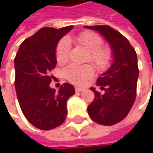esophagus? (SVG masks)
<instances>
[{
    "mask_svg": "<svg viewBox=\"0 0 153 153\" xmlns=\"http://www.w3.org/2000/svg\"><path fill=\"white\" fill-rule=\"evenodd\" d=\"M86 88H83V87H75V90L76 92H81V91H84Z\"/></svg>",
    "mask_w": 153,
    "mask_h": 153,
    "instance_id": "34e87169",
    "label": "esophagus"
}]
</instances>
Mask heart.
<instances>
[{"label":"heart","mask_w":153,"mask_h":153,"mask_svg":"<svg viewBox=\"0 0 153 153\" xmlns=\"http://www.w3.org/2000/svg\"><path fill=\"white\" fill-rule=\"evenodd\" d=\"M76 40L90 52V60L98 68H105L109 65L111 58V53L108 48H101L103 45V40L98 34L86 31L78 34ZM69 49L70 42L67 39L65 38L59 42L56 50V61L59 64L67 61ZM64 74L69 81L74 84H81L93 75L94 68L90 65L72 64L65 69Z\"/></svg>","instance_id":"1"}]
</instances>
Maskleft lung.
I'll list each match as a JSON object with an SVG mask.
<instances>
[{
    "label": "left lung",
    "instance_id": "obj_1",
    "mask_svg": "<svg viewBox=\"0 0 153 153\" xmlns=\"http://www.w3.org/2000/svg\"><path fill=\"white\" fill-rule=\"evenodd\" d=\"M98 32L109 43L112 53V63L106 72L97 80L104 93L95 88L94 101L88 106V113L95 122L111 126L126 118L132 108L139 75L137 56L127 38L108 25L85 26Z\"/></svg>",
    "mask_w": 153,
    "mask_h": 153
}]
</instances>
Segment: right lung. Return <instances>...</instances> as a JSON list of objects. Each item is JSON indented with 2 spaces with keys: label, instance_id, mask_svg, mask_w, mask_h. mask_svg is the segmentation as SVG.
Returning a JSON list of instances; mask_svg holds the SVG:
<instances>
[{
  "label": "right lung",
  "instance_id": "right-lung-1",
  "mask_svg": "<svg viewBox=\"0 0 153 153\" xmlns=\"http://www.w3.org/2000/svg\"><path fill=\"white\" fill-rule=\"evenodd\" d=\"M73 27L40 29L21 43L14 60L20 108L26 120L42 130L53 129L65 121L67 100L75 93L70 83L63 84L58 91L49 87V74L56 65L57 43Z\"/></svg>",
  "mask_w": 153,
  "mask_h": 153
}]
</instances>
